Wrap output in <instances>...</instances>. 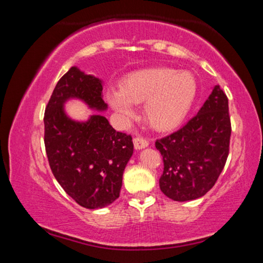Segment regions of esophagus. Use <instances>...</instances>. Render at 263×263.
Returning a JSON list of instances; mask_svg holds the SVG:
<instances>
[{"label":"esophagus","instance_id":"esophagus-1","mask_svg":"<svg viewBox=\"0 0 263 263\" xmlns=\"http://www.w3.org/2000/svg\"><path fill=\"white\" fill-rule=\"evenodd\" d=\"M133 144H135V147L137 149H140V148L147 147L149 141H148V139H146V138H144V137H136L135 139H133Z\"/></svg>","mask_w":263,"mask_h":263}]
</instances>
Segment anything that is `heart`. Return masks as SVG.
Here are the masks:
<instances>
[{"label":"heart","mask_w":263,"mask_h":263,"mask_svg":"<svg viewBox=\"0 0 263 263\" xmlns=\"http://www.w3.org/2000/svg\"><path fill=\"white\" fill-rule=\"evenodd\" d=\"M197 95V81L189 72L173 68H152L133 73L121 89L106 94L110 105L125 117H132V103H145L144 116L160 131L175 127L188 114Z\"/></svg>","instance_id":"heart-1"}]
</instances>
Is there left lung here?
Instances as JSON below:
<instances>
[{"mask_svg": "<svg viewBox=\"0 0 263 263\" xmlns=\"http://www.w3.org/2000/svg\"><path fill=\"white\" fill-rule=\"evenodd\" d=\"M231 132L229 99L216 86L197 115L155 141L163 161L159 180L162 193L177 202L205 195L225 167Z\"/></svg>", "mask_w": 263, "mask_h": 263, "instance_id": "1", "label": "left lung"}]
</instances>
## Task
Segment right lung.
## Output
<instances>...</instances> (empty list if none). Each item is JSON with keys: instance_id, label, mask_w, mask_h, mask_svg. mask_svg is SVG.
Listing matches in <instances>:
<instances>
[{"instance_id": "add662e5", "label": "right lung", "mask_w": 263, "mask_h": 263, "mask_svg": "<svg viewBox=\"0 0 263 263\" xmlns=\"http://www.w3.org/2000/svg\"><path fill=\"white\" fill-rule=\"evenodd\" d=\"M102 81L72 67L53 90L44 114V142L53 175L79 205L101 209L119 197L123 173L133 153L131 135L117 132L101 115L86 123L64 111L70 97L104 110Z\"/></svg>"}]
</instances>
